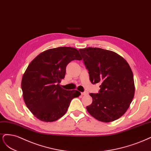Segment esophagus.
<instances>
[{"mask_svg":"<svg viewBox=\"0 0 151 151\" xmlns=\"http://www.w3.org/2000/svg\"><path fill=\"white\" fill-rule=\"evenodd\" d=\"M81 95H88V92H87V91L81 92Z\"/></svg>","mask_w":151,"mask_h":151,"instance_id":"34e87169","label":"esophagus"}]
</instances>
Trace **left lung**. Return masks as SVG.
Here are the masks:
<instances>
[{
	"label": "left lung",
	"mask_w": 151,
	"mask_h": 151,
	"mask_svg": "<svg viewBox=\"0 0 151 151\" xmlns=\"http://www.w3.org/2000/svg\"><path fill=\"white\" fill-rule=\"evenodd\" d=\"M92 84L100 83L99 93H90L88 112L103 122L121 117L127 110L135 93L133 73L123 57L99 47L79 50Z\"/></svg>",
	"instance_id": "obj_1"
}]
</instances>
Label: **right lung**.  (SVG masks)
I'll list each match as a JSON object with an SVG mask.
<instances>
[{
	"label": "right lung",
	"mask_w": 151,
	"mask_h": 151,
	"mask_svg": "<svg viewBox=\"0 0 151 151\" xmlns=\"http://www.w3.org/2000/svg\"><path fill=\"white\" fill-rule=\"evenodd\" d=\"M81 60L79 51L71 47H59L40 53L27 66L21 88L24 101L37 119L54 122L64 115L78 90H66L60 85L66 67L71 61Z\"/></svg>",
	"instance_id": "add662e5"
}]
</instances>
